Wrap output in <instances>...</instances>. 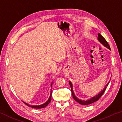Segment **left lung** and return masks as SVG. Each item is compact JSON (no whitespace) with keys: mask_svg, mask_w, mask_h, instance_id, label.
Returning a JSON list of instances; mask_svg holds the SVG:
<instances>
[{"mask_svg":"<svg viewBox=\"0 0 122 122\" xmlns=\"http://www.w3.org/2000/svg\"><path fill=\"white\" fill-rule=\"evenodd\" d=\"M98 40H99V41L100 42L101 44L105 46V47H107L108 49H109V50H111L110 46H109L108 43L107 41L106 40V39H104V37H103L99 33L98 34ZM109 83V81L108 82V83L107 84V85H106L105 88H104L102 91H101V92H99V93L97 95H96V96H95V97H92L91 98H90V99H88V100L84 101V100H81V99H78L77 97H76V96H75V93H74V92H73V91L72 84L71 82L69 81V84H70V87H71V92H72V97L73 98V99H74L76 101V102H77L78 103H80L81 104H82V105H88V104H91V103H92L95 102L97 101L98 100V99L101 98V96L103 95V94L104 93V92L106 91V88H107V87L108 86V85Z\"/></svg>","mask_w":122,"mask_h":122,"instance_id":"1","label":"left lung"}]
</instances>
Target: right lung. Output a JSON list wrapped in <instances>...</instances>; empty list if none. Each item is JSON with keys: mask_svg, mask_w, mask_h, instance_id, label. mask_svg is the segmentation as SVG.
Instances as JSON below:
<instances>
[{"mask_svg": "<svg viewBox=\"0 0 122 122\" xmlns=\"http://www.w3.org/2000/svg\"><path fill=\"white\" fill-rule=\"evenodd\" d=\"M52 82L51 84V86H52ZM51 95H52V92H51V90L50 96V97H49V99H48V100L46 101L45 103H44L42 104H41V105H39V106H31V105H29V104L26 103H25V102H24V103L26 104V105H27V106L33 108H36V109L43 108L46 107V106H47L48 104L50 103V102H51Z\"/></svg>", "mask_w": 122, "mask_h": 122, "instance_id": "right-lung-1", "label": "right lung"}]
</instances>
